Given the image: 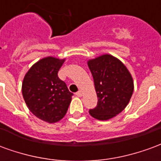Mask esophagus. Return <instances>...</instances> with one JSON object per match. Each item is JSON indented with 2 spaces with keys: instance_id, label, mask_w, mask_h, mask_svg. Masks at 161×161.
<instances>
[{
  "instance_id": "esophagus-1",
  "label": "esophagus",
  "mask_w": 161,
  "mask_h": 161,
  "mask_svg": "<svg viewBox=\"0 0 161 161\" xmlns=\"http://www.w3.org/2000/svg\"><path fill=\"white\" fill-rule=\"evenodd\" d=\"M76 96H77V97H81L83 96V92H82L81 91H79L78 92H77V93H76Z\"/></svg>"
}]
</instances>
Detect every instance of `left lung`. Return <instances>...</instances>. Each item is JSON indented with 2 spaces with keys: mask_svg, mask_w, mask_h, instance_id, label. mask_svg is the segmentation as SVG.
I'll return each mask as SVG.
<instances>
[{
  "mask_svg": "<svg viewBox=\"0 0 161 161\" xmlns=\"http://www.w3.org/2000/svg\"><path fill=\"white\" fill-rule=\"evenodd\" d=\"M94 79L97 105L90 115L100 121L116 116L124 109L134 92V81L125 64L110 54L88 61Z\"/></svg>",
  "mask_w": 161,
  "mask_h": 161,
  "instance_id": "1",
  "label": "left lung"
}]
</instances>
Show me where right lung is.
Here are the masks:
<instances>
[{"label":"right lung","mask_w":161,"mask_h":161,"mask_svg":"<svg viewBox=\"0 0 161 161\" xmlns=\"http://www.w3.org/2000/svg\"><path fill=\"white\" fill-rule=\"evenodd\" d=\"M65 58L46 57L33 64L22 82V96L27 108L36 117L55 123L65 115L73 94L58 72Z\"/></svg>","instance_id":"add662e5"}]
</instances>
